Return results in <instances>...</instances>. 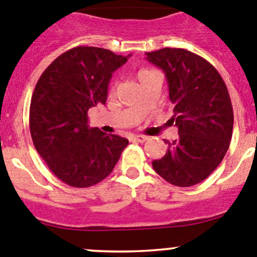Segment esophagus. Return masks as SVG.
<instances>
[{
    "instance_id": "34e87169",
    "label": "esophagus",
    "mask_w": 257,
    "mask_h": 257,
    "mask_svg": "<svg viewBox=\"0 0 257 257\" xmlns=\"http://www.w3.org/2000/svg\"><path fill=\"white\" fill-rule=\"evenodd\" d=\"M130 140L135 141V143H145V141L148 140V138L144 135H135V136H131Z\"/></svg>"
}]
</instances>
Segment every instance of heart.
Listing matches in <instances>:
<instances>
[{"mask_svg":"<svg viewBox=\"0 0 257 257\" xmlns=\"http://www.w3.org/2000/svg\"><path fill=\"white\" fill-rule=\"evenodd\" d=\"M154 70H151V69H146V68H144V69H140L138 72V79H139V82H140V80H143L144 78L146 77V75H149L150 74V73H153ZM111 90H113V84L111 85Z\"/></svg>","mask_w":257,"mask_h":257,"instance_id":"obj_1","label":"heart"}]
</instances>
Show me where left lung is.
Instances as JSON below:
<instances>
[{
    "label": "left lung",
    "instance_id": "left-lung-1",
    "mask_svg": "<svg viewBox=\"0 0 257 257\" xmlns=\"http://www.w3.org/2000/svg\"><path fill=\"white\" fill-rule=\"evenodd\" d=\"M163 69L174 106L172 121L179 138L167 154L153 161L163 179L177 187H192L213 173L229 148L233 109L223 79L216 68L185 49L164 48L146 53Z\"/></svg>",
    "mask_w": 257,
    "mask_h": 257
}]
</instances>
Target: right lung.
I'll use <instances>...</instances> for the list:
<instances>
[{"mask_svg":"<svg viewBox=\"0 0 257 257\" xmlns=\"http://www.w3.org/2000/svg\"><path fill=\"white\" fill-rule=\"evenodd\" d=\"M130 55L77 46L54 60L39 78L30 104L34 146L65 184L87 188L111 174L128 140L88 126V109L104 104L112 73Z\"/></svg>","mask_w":257,"mask_h":257,"instance_id":"right-lung-1","label":"right lung"}]
</instances>
